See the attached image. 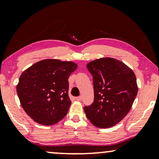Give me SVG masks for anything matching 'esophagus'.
I'll use <instances>...</instances> for the list:
<instances>
[{
    "instance_id": "34e87169",
    "label": "esophagus",
    "mask_w": 159,
    "mask_h": 159,
    "mask_svg": "<svg viewBox=\"0 0 159 159\" xmlns=\"http://www.w3.org/2000/svg\"><path fill=\"white\" fill-rule=\"evenodd\" d=\"M75 99L77 100V101H82V96H79V97H76Z\"/></svg>"
}]
</instances>
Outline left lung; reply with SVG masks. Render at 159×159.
Listing matches in <instances>:
<instances>
[{"instance_id":"8db88e82","label":"left lung","mask_w":159,"mask_h":159,"mask_svg":"<svg viewBox=\"0 0 159 159\" xmlns=\"http://www.w3.org/2000/svg\"><path fill=\"white\" fill-rule=\"evenodd\" d=\"M93 76L94 101L84 107L95 127L109 128L122 120L131 109L138 87L133 70L116 58L106 57L87 64Z\"/></svg>"}]
</instances>
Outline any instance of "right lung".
Instances as JSON below:
<instances>
[{
	"label": "right lung",
	"instance_id": "add662e5",
	"mask_svg": "<svg viewBox=\"0 0 159 159\" xmlns=\"http://www.w3.org/2000/svg\"><path fill=\"white\" fill-rule=\"evenodd\" d=\"M77 68L72 61L44 59L21 73L16 92L21 107L35 122L53 125L68 112L69 77Z\"/></svg>",
	"mask_w": 159,
	"mask_h": 159
}]
</instances>
